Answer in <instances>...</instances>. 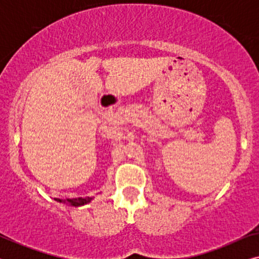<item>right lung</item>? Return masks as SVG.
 I'll use <instances>...</instances> for the list:
<instances>
[{"mask_svg": "<svg viewBox=\"0 0 259 259\" xmlns=\"http://www.w3.org/2000/svg\"><path fill=\"white\" fill-rule=\"evenodd\" d=\"M93 198L87 197V198H75V199H67V200H61V199H56L60 203H69L72 206H81V205H86L88 203H91V200Z\"/></svg>", "mask_w": 259, "mask_h": 259, "instance_id": "right-lung-1", "label": "right lung"}]
</instances>
